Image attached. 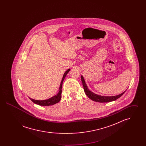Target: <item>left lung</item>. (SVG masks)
<instances>
[{
	"label": "left lung",
	"instance_id": "8db88e82",
	"mask_svg": "<svg viewBox=\"0 0 146 146\" xmlns=\"http://www.w3.org/2000/svg\"><path fill=\"white\" fill-rule=\"evenodd\" d=\"M81 79H82L84 90V91L85 92V94L91 100L96 101L97 102H101V103L109 102H111L113 101H115L117 99H118V98L121 97L126 91H125L124 92L121 93V94L118 95L117 96H104L99 95H97V94L94 93L93 92H92V91H91L90 90H89L86 84L85 83V80L84 79L83 76H81Z\"/></svg>",
	"mask_w": 146,
	"mask_h": 146
}]
</instances>
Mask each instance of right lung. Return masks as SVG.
Segmentation results:
<instances>
[{"instance_id": "obj_1", "label": "right lung", "mask_w": 146, "mask_h": 146, "mask_svg": "<svg viewBox=\"0 0 146 146\" xmlns=\"http://www.w3.org/2000/svg\"><path fill=\"white\" fill-rule=\"evenodd\" d=\"M70 70V69H68L67 70H66L65 72V73H64V74L63 76L62 79L61 80V82L60 84V88H59V92H58V94L57 95L54 96L53 97L50 98L48 100H35L32 99V98L29 97V99L35 104H38V105H40V106H51V105L56 104L58 103V102H60V101L61 99L62 86L63 82L65 77L67 76V73L69 72Z\"/></svg>"}]
</instances>
